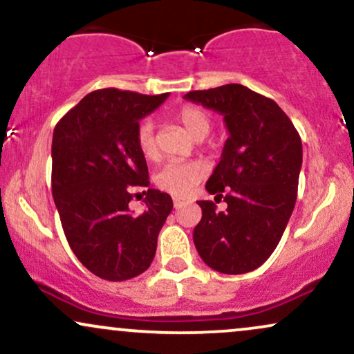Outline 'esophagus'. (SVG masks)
<instances>
[{
	"label": "esophagus",
	"instance_id": "esophagus-1",
	"mask_svg": "<svg viewBox=\"0 0 354 354\" xmlns=\"http://www.w3.org/2000/svg\"><path fill=\"white\" fill-rule=\"evenodd\" d=\"M186 199L185 198H173V204H174V207H180V206H183V203H185Z\"/></svg>",
	"mask_w": 354,
	"mask_h": 354
}]
</instances>
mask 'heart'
Masks as SVG:
<instances>
[{
  "instance_id": "heart-1",
  "label": "heart",
  "mask_w": 354,
  "mask_h": 354,
  "mask_svg": "<svg viewBox=\"0 0 354 354\" xmlns=\"http://www.w3.org/2000/svg\"><path fill=\"white\" fill-rule=\"evenodd\" d=\"M178 122L189 131L196 140H201L209 133L211 117L196 105H183L176 112ZM136 143L145 158H158V143H156L155 123L150 118L143 120L136 130ZM204 168L199 163L191 161H171L156 173L155 183L160 189L174 196H186L203 180Z\"/></svg>"
}]
</instances>
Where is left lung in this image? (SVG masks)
<instances>
[{"label": "left lung", "instance_id": "1", "mask_svg": "<svg viewBox=\"0 0 354 354\" xmlns=\"http://www.w3.org/2000/svg\"><path fill=\"white\" fill-rule=\"evenodd\" d=\"M186 100L224 117L229 138L206 183L214 201H198L203 218L193 241L204 263L221 274L261 267L279 245L297 201L301 140L274 100L241 84L193 91Z\"/></svg>", "mask_w": 354, "mask_h": 354}]
</instances>
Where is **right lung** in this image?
<instances>
[{"instance_id": "1", "label": "right lung", "mask_w": 354, "mask_h": 354, "mask_svg": "<svg viewBox=\"0 0 354 354\" xmlns=\"http://www.w3.org/2000/svg\"><path fill=\"white\" fill-rule=\"evenodd\" d=\"M166 99L168 93L100 88L54 129L53 196L64 234L82 266L110 282L133 279L150 267L173 209L171 196L151 188L143 191L142 214L129 207L131 189L150 186L136 130Z\"/></svg>"}]
</instances>
